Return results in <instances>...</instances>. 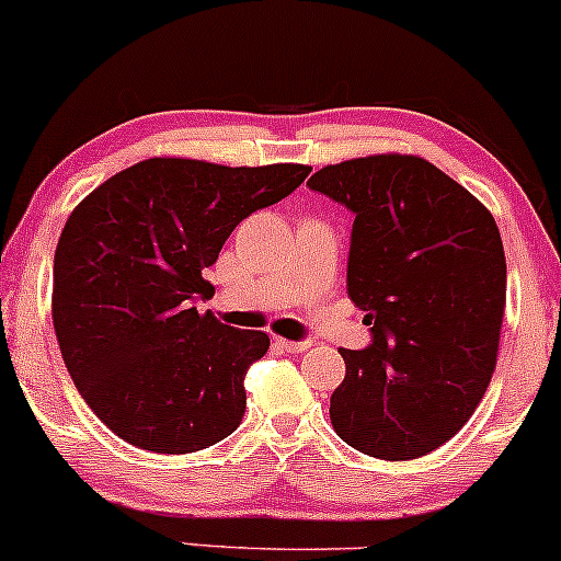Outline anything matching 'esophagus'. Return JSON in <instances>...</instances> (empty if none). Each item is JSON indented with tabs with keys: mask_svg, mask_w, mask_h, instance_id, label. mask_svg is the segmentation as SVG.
<instances>
[{
	"mask_svg": "<svg viewBox=\"0 0 561 561\" xmlns=\"http://www.w3.org/2000/svg\"><path fill=\"white\" fill-rule=\"evenodd\" d=\"M275 344H278L280 350L294 352V355H299V352H307V350L312 347L310 342H291V339H275Z\"/></svg>",
	"mask_w": 561,
	"mask_h": 561,
	"instance_id": "34e87169",
	"label": "esophagus"
}]
</instances>
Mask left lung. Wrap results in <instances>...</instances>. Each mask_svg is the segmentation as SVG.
I'll return each instance as SVG.
<instances>
[{"label":"left lung","mask_w":561,"mask_h":561,"mask_svg":"<svg viewBox=\"0 0 561 561\" xmlns=\"http://www.w3.org/2000/svg\"><path fill=\"white\" fill-rule=\"evenodd\" d=\"M307 185L355 214L347 291L370 325L368 347L339 350L333 430L383 461L426 456L467 424L493 376L506 307L499 225L419 156L333 163Z\"/></svg>","instance_id":"8db88e82"}]
</instances>
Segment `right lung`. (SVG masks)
I'll list each match as a JSON object with an SVG mask.
<instances>
[{
  "instance_id": "obj_1",
  "label": "right lung",
  "mask_w": 561,
  "mask_h": 561,
  "mask_svg": "<svg viewBox=\"0 0 561 561\" xmlns=\"http://www.w3.org/2000/svg\"><path fill=\"white\" fill-rule=\"evenodd\" d=\"M310 172L148 159L71 211L55 249V336L79 394L124 443L180 456L238 430L270 336L196 310L214 297L204 270L241 219Z\"/></svg>"
}]
</instances>
